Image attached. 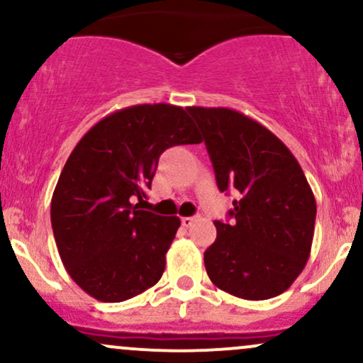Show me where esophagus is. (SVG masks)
I'll return each instance as SVG.
<instances>
[{
    "mask_svg": "<svg viewBox=\"0 0 363 363\" xmlns=\"http://www.w3.org/2000/svg\"><path fill=\"white\" fill-rule=\"evenodd\" d=\"M194 216H182L181 218V223H182V227H186V228H189L191 225L194 223Z\"/></svg>",
    "mask_w": 363,
    "mask_h": 363,
    "instance_id": "esophagus-1",
    "label": "esophagus"
}]
</instances>
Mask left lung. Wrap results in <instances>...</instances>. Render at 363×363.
Returning <instances> with one entry per match:
<instances>
[{
	"label": "left lung",
	"instance_id": "8db88e82",
	"mask_svg": "<svg viewBox=\"0 0 363 363\" xmlns=\"http://www.w3.org/2000/svg\"><path fill=\"white\" fill-rule=\"evenodd\" d=\"M203 133L216 186L235 191L232 220H215L205 251L213 285L245 301L285 291L306 268L315 223V198L297 158L281 140L242 112L187 107Z\"/></svg>",
	"mask_w": 363,
	"mask_h": 363
}]
</instances>
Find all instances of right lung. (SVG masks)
I'll list each match as a JSON object with an SVG mask.
<instances>
[{
  "instance_id": "right-lung-1",
  "label": "right lung",
  "mask_w": 363,
  "mask_h": 363,
  "mask_svg": "<svg viewBox=\"0 0 363 363\" xmlns=\"http://www.w3.org/2000/svg\"><path fill=\"white\" fill-rule=\"evenodd\" d=\"M193 119L170 104L106 116L78 141L54 189L51 223L66 272L90 297L124 302L162 278L179 216L141 210L158 158L201 143Z\"/></svg>"
}]
</instances>
